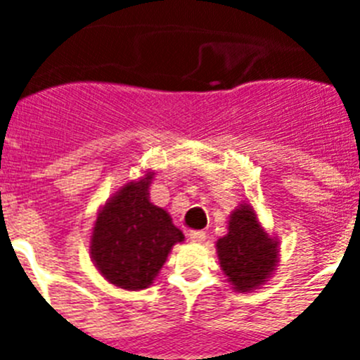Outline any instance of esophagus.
<instances>
[{
  "mask_svg": "<svg viewBox=\"0 0 360 360\" xmlns=\"http://www.w3.org/2000/svg\"><path fill=\"white\" fill-rule=\"evenodd\" d=\"M187 236H189V240L193 241V243H202V241L205 240V232H203V231H191Z\"/></svg>",
  "mask_w": 360,
  "mask_h": 360,
  "instance_id": "34e87169",
  "label": "esophagus"
}]
</instances>
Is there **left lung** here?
Here are the masks:
<instances>
[{"label": "left lung", "instance_id": "8db88e82", "mask_svg": "<svg viewBox=\"0 0 360 360\" xmlns=\"http://www.w3.org/2000/svg\"><path fill=\"white\" fill-rule=\"evenodd\" d=\"M219 266L232 290L262 288L279 262V241L270 236L250 202H241L229 216L227 234L216 241Z\"/></svg>", "mask_w": 360, "mask_h": 360}]
</instances>
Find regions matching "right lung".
<instances>
[{
	"mask_svg": "<svg viewBox=\"0 0 360 360\" xmlns=\"http://www.w3.org/2000/svg\"><path fill=\"white\" fill-rule=\"evenodd\" d=\"M155 173L124 184L98 209L91 229L90 257L98 274L124 290H144L153 285L173 245L184 234L169 212L149 200Z\"/></svg>",
	"mask_w": 360,
	"mask_h": 360,
	"instance_id": "obj_1",
	"label": "right lung"
}]
</instances>
